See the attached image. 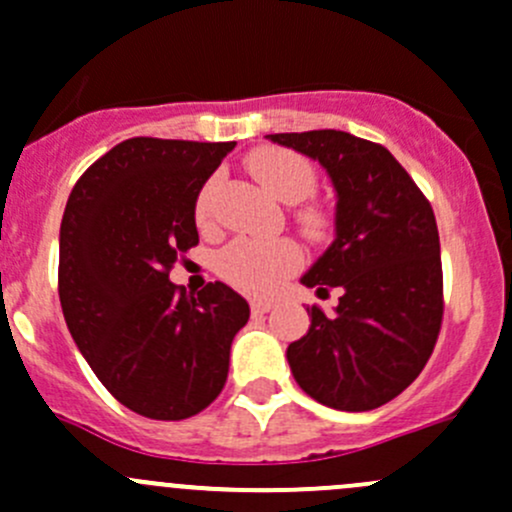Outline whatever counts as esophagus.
Segmentation results:
<instances>
[{"label": "esophagus", "mask_w": 512, "mask_h": 512, "mask_svg": "<svg viewBox=\"0 0 512 512\" xmlns=\"http://www.w3.org/2000/svg\"><path fill=\"white\" fill-rule=\"evenodd\" d=\"M272 300H262V298H252L250 300V308H252V313L255 315H262V313H267V310L272 308Z\"/></svg>", "instance_id": "1"}]
</instances>
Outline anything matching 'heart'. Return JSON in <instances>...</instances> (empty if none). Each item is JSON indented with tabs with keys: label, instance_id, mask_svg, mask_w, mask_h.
Instances as JSON below:
<instances>
[{
	"label": "heart",
	"instance_id": "obj_1",
	"mask_svg": "<svg viewBox=\"0 0 512 512\" xmlns=\"http://www.w3.org/2000/svg\"><path fill=\"white\" fill-rule=\"evenodd\" d=\"M252 176L285 204H298L315 191V169L288 148H260L247 161ZM217 181L209 179L197 197V222L207 224L212 217V199ZM300 222L310 234H321L328 219L321 209L300 212ZM303 262V252L293 240H252L240 237L229 242L219 255V275L242 293L267 295L278 290Z\"/></svg>",
	"mask_w": 512,
	"mask_h": 512
}]
</instances>
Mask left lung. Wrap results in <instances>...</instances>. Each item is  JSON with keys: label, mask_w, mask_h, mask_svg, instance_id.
Instances as JSON below:
<instances>
[{"label": "left lung", "mask_w": 512, "mask_h": 512, "mask_svg": "<svg viewBox=\"0 0 512 512\" xmlns=\"http://www.w3.org/2000/svg\"><path fill=\"white\" fill-rule=\"evenodd\" d=\"M326 169L336 237L305 288H341L333 313L310 305V328L288 346L300 389L338 412H369L407 389L442 326V260L434 212L379 143L346 131L270 133Z\"/></svg>", "instance_id": "8db88e82"}]
</instances>
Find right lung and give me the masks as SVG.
<instances>
[{
  "label": "right lung",
  "instance_id": "1",
  "mask_svg": "<svg viewBox=\"0 0 512 512\" xmlns=\"http://www.w3.org/2000/svg\"><path fill=\"white\" fill-rule=\"evenodd\" d=\"M229 143L128 138L73 186L60 224V305L75 346L123 407L176 422L224 389L250 305L224 283L169 280L199 242L197 197Z\"/></svg>",
  "mask_w": 512,
  "mask_h": 512
}]
</instances>
